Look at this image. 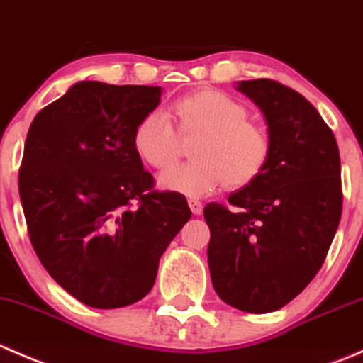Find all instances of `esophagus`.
Here are the masks:
<instances>
[{"label": "esophagus", "mask_w": 363, "mask_h": 363, "mask_svg": "<svg viewBox=\"0 0 363 363\" xmlns=\"http://www.w3.org/2000/svg\"><path fill=\"white\" fill-rule=\"evenodd\" d=\"M188 203H189V208H191L193 214H202L203 205H202V202H200V200H196V199H189V200H188Z\"/></svg>", "instance_id": "esophagus-1"}]
</instances>
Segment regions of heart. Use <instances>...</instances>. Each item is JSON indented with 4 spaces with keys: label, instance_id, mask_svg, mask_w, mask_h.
<instances>
[{
    "label": "heart",
    "instance_id": "1",
    "mask_svg": "<svg viewBox=\"0 0 363 363\" xmlns=\"http://www.w3.org/2000/svg\"><path fill=\"white\" fill-rule=\"evenodd\" d=\"M177 131L161 112H149L133 130V149L156 170H167L181 155V137H196L193 161L160 177L164 189L203 196L221 188L250 186L265 170L270 156L269 133L240 101L218 89H200L179 98L170 107Z\"/></svg>",
    "mask_w": 363,
    "mask_h": 363
}]
</instances>
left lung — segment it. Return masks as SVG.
I'll list each match as a JSON object with an SVG mask.
<instances>
[{
    "instance_id": "1",
    "label": "left lung",
    "mask_w": 363,
    "mask_h": 363,
    "mask_svg": "<svg viewBox=\"0 0 363 363\" xmlns=\"http://www.w3.org/2000/svg\"><path fill=\"white\" fill-rule=\"evenodd\" d=\"M269 126L270 156L255 182L208 203L212 286L244 313H272L294 300L327 258L342 214L340 158L334 133L291 87L242 80Z\"/></svg>"
}]
</instances>
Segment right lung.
Segmentation results:
<instances>
[{
    "label": "right lung",
    "mask_w": 363,
    "mask_h": 363,
    "mask_svg": "<svg viewBox=\"0 0 363 363\" xmlns=\"http://www.w3.org/2000/svg\"><path fill=\"white\" fill-rule=\"evenodd\" d=\"M161 87L84 80L36 113L19 195L36 256L82 303L116 309L151 291L160 258L191 218L186 196L155 189L133 130Z\"/></svg>",
    "instance_id": "add662e5"
}]
</instances>
